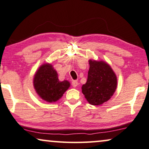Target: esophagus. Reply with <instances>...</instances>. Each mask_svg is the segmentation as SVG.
Masks as SVG:
<instances>
[{
    "label": "esophagus",
    "instance_id": "esophagus-1",
    "mask_svg": "<svg viewBox=\"0 0 149 149\" xmlns=\"http://www.w3.org/2000/svg\"><path fill=\"white\" fill-rule=\"evenodd\" d=\"M77 84H78V82H77V81H76V80H73L72 82V85L73 87H74V88L76 87V86H77Z\"/></svg>",
    "mask_w": 149,
    "mask_h": 149
}]
</instances>
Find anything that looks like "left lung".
Returning <instances> with one entry per match:
<instances>
[{
	"mask_svg": "<svg viewBox=\"0 0 149 149\" xmlns=\"http://www.w3.org/2000/svg\"><path fill=\"white\" fill-rule=\"evenodd\" d=\"M88 79L82 86V93L92 105H100L112 96L117 86L114 72L104 61H89Z\"/></svg>",
	"mask_w": 149,
	"mask_h": 149,
	"instance_id": "8db88e82",
	"label": "left lung"
}]
</instances>
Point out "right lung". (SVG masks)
Listing matches in <instances>:
<instances>
[{
	"label": "right lung",
	"mask_w": 149,
	"mask_h": 149,
	"mask_svg": "<svg viewBox=\"0 0 149 149\" xmlns=\"http://www.w3.org/2000/svg\"><path fill=\"white\" fill-rule=\"evenodd\" d=\"M33 83L39 96L48 102L58 100L70 86L67 80L59 81L57 72L48 63L39 68L35 75Z\"/></svg>",
	"instance_id": "right-lung-1"
}]
</instances>
